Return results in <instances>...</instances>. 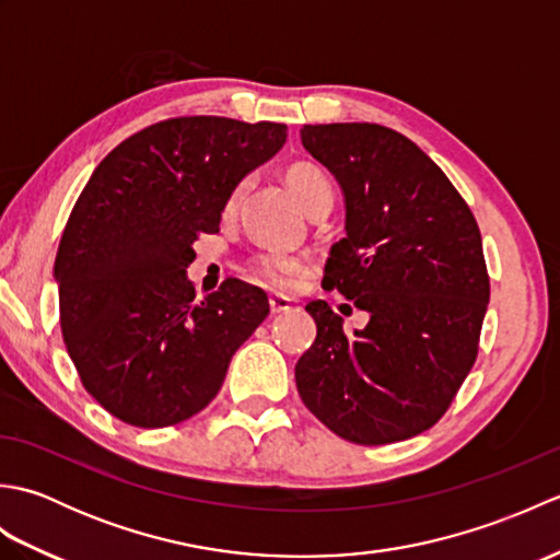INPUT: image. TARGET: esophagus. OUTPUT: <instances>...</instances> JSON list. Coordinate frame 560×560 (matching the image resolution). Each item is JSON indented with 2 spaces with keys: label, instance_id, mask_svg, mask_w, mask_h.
<instances>
[{
  "label": "esophagus",
  "instance_id": "esophagus-1",
  "mask_svg": "<svg viewBox=\"0 0 560 560\" xmlns=\"http://www.w3.org/2000/svg\"><path fill=\"white\" fill-rule=\"evenodd\" d=\"M269 307L273 315H281V313H289L293 307V301L287 299V295H269Z\"/></svg>",
  "mask_w": 560,
  "mask_h": 560
}]
</instances>
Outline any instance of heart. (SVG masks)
<instances>
[{
  "mask_svg": "<svg viewBox=\"0 0 560 560\" xmlns=\"http://www.w3.org/2000/svg\"><path fill=\"white\" fill-rule=\"evenodd\" d=\"M287 185L291 187L295 199L301 201L307 217H315V213L323 211L327 213L331 209V201H335V185H331V177L327 175L323 165H317L313 161H299L289 165ZM247 187L249 183L241 180L231 189L229 197L223 201L225 217H233V213L241 209L247 195ZM307 267H311L307 257L295 253H257L249 257V271L273 289H287L291 279L301 277V273L307 271Z\"/></svg>",
  "mask_w": 560,
  "mask_h": 560,
  "instance_id": "1",
  "label": "heart"
}]
</instances>
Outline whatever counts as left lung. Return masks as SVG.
Segmentation results:
<instances>
[{"label": "left lung", "mask_w": 560, "mask_h": 560, "mask_svg": "<svg viewBox=\"0 0 560 560\" xmlns=\"http://www.w3.org/2000/svg\"><path fill=\"white\" fill-rule=\"evenodd\" d=\"M303 147L347 197V237L323 289L371 315L347 335L325 301L295 363L303 404L355 445H387L435 425L479 355L491 281L479 223L447 175L395 129L305 125Z\"/></svg>", "instance_id": "8db88e82"}]
</instances>
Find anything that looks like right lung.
I'll list each match as a JSON object with an SVG mask.
<instances>
[{
    "label": "right lung",
    "mask_w": 560,
    "mask_h": 560,
    "mask_svg": "<svg viewBox=\"0 0 560 560\" xmlns=\"http://www.w3.org/2000/svg\"><path fill=\"white\" fill-rule=\"evenodd\" d=\"M287 125L183 115L117 144L83 187L57 247L59 327L81 385L137 428L187 421L219 395L241 343L269 315L237 279L195 301L192 243L277 153Z\"/></svg>",
    "instance_id": "add662e5"
}]
</instances>
